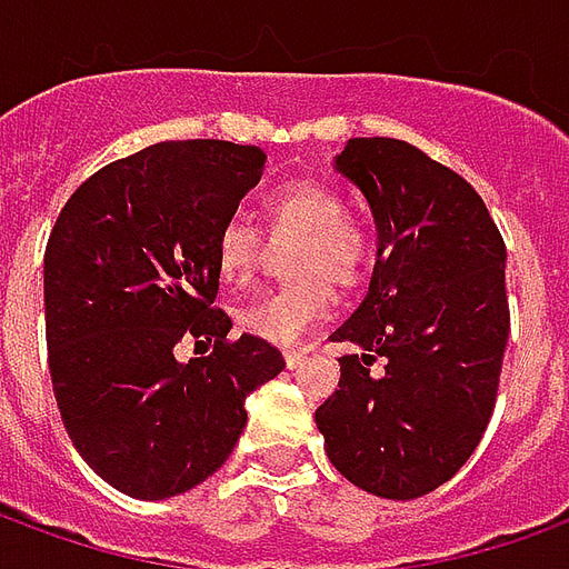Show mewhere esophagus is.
<instances>
[{"label": "esophagus", "mask_w": 569, "mask_h": 569, "mask_svg": "<svg viewBox=\"0 0 569 569\" xmlns=\"http://www.w3.org/2000/svg\"><path fill=\"white\" fill-rule=\"evenodd\" d=\"M283 359H286V369H301V366L308 362V357H305V353H298V350H286Z\"/></svg>", "instance_id": "obj_1"}]
</instances>
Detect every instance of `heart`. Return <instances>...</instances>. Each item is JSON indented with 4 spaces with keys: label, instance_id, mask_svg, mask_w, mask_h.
I'll list each match as a JSON object with an SVG mask.
<instances>
[{
    "label": "heart",
    "instance_id": "heart-1",
    "mask_svg": "<svg viewBox=\"0 0 569 569\" xmlns=\"http://www.w3.org/2000/svg\"><path fill=\"white\" fill-rule=\"evenodd\" d=\"M273 234L301 237L292 259L296 283L249 301L237 313L240 329L259 341L292 347L329 317L332 292L326 277L338 286L357 283L369 261V237L347 219V200L329 186L296 179L273 188L268 200ZM261 256V234L243 219H228L216 234V268L224 283H247Z\"/></svg>",
    "mask_w": 569,
    "mask_h": 569
}]
</instances>
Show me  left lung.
<instances>
[{"mask_svg": "<svg viewBox=\"0 0 569 569\" xmlns=\"http://www.w3.org/2000/svg\"><path fill=\"white\" fill-rule=\"evenodd\" d=\"M332 167L369 200L378 261L332 332L357 350L338 359L317 427L350 485L415 500L457 476L493 415L509 341L506 243L476 188L408 142L347 140Z\"/></svg>", "mask_w": 569, "mask_h": 569, "instance_id": "1", "label": "left lung"}]
</instances>
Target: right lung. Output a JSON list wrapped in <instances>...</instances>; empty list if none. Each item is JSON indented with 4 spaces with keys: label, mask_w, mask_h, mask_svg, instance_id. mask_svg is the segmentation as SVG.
Listing matches in <instances>:
<instances>
[{
    "label": "right lung",
    "mask_w": 569,
    "mask_h": 569,
    "mask_svg": "<svg viewBox=\"0 0 569 569\" xmlns=\"http://www.w3.org/2000/svg\"><path fill=\"white\" fill-rule=\"evenodd\" d=\"M264 151L158 142L79 186L44 249L48 366L69 439L137 500L186 493L231 457L247 396L286 369L252 335L228 341L216 234L259 186ZM182 337L210 358L179 363Z\"/></svg>",
    "instance_id": "add662e5"
}]
</instances>
